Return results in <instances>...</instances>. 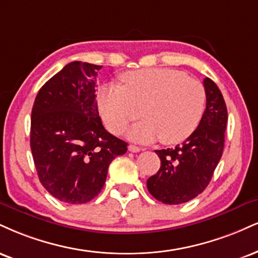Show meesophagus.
<instances>
[{
  "label": "esophagus",
  "mask_w": 258,
  "mask_h": 258,
  "mask_svg": "<svg viewBox=\"0 0 258 258\" xmlns=\"http://www.w3.org/2000/svg\"><path fill=\"white\" fill-rule=\"evenodd\" d=\"M141 150L142 149L137 147V145H128V151H131V153H139Z\"/></svg>",
  "instance_id": "34e87169"
}]
</instances>
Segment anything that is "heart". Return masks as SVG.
<instances>
[{
  "label": "heart",
  "instance_id": "b5f03b06",
  "mask_svg": "<svg viewBox=\"0 0 258 258\" xmlns=\"http://www.w3.org/2000/svg\"><path fill=\"white\" fill-rule=\"evenodd\" d=\"M122 82L123 88L107 84L98 94L99 113L114 135L122 132L141 113L145 120L127 133L136 142L161 138L166 145L179 144L200 126L206 111V89L181 71L143 68L122 74Z\"/></svg>",
  "mask_w": 258,
  "mask_h": 258
}]
</instances>
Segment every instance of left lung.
I'll use <instances>...</instances> for the list:
<instances>
[{"instance_id":"left-lung-1","label":"left lung","mask_w":258,"mask_h":258,"mask_svg":"<svg viewBox=\"0 0 258 258\" xmlns=\"http://www.w3.org/2000/svg\"><path fill=\"white\" fill-rule=\"evenodd\" d=\"M207 105L191 137L174 149L155 150L161 160L156 174L147 181L151 196L164 204H181L202 194L222 156L227 108L218 85L204 79Z\"/></svg>"}]
</instances>
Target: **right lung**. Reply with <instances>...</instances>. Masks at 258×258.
I'll return each mask as SVG.
<instances>
[{"label": "right lung", "instance_id": "1", "mask_svg": "<svg viewBox=\"0 0 258 258\" xmlns=\"http://www.w3.org/2000/svg\"><path fill=\"white\" fill-rule=\"evenodd\" d=\"M102 66L73 61L40 88L31 114L30 144L39 181L56 200L83 204L97 196L108 167L127 143L98 115L96 77Z\"/></svg>", "mask_w": 258, "mask_h": 258}]
</instances>
